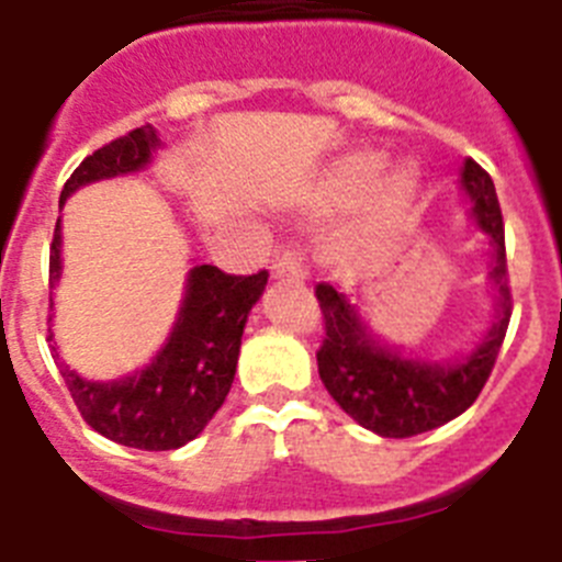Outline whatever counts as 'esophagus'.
I'll return each instance as SVG.
<instances>
[{"label": "esophagus", "mask_w": 562, "mask_h": 562, "mask_svg": "<svg viewBox=\"0 0 562 562\" xmlns=\"http://www.w3.org/2000/svg\"><path fill=\"white\" fill-rule=\"evenodd\" d=\"M272 278H284V281H297V284H304L306 281L304 252L284 250L281 256H276V265H272Z\"/></svg>", "instance_id": "esophagus-1"}]
</instances>
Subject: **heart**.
Instances as JSON below:
<instances>
[{
    "label": "heart",
    "instance_id": "heart-1",
    "mask_svg": "<svg viewBox=\"0 0 562 562\" xmlns=\"http://www.w3.org/2000/svg\"><path fill=\"white\" fill-rule=\"evenodd\" d=\"M385 168V154L376 148H355L331 162L326 171L324 193L337 207L355 205L362 196L360 220L346 238L351 258H369L389 247L394 238L408 231L419 205V173L408 162Z\"/></svg>",
    "mask_w": 562,
    "mask_h": 562
}]
</instances>
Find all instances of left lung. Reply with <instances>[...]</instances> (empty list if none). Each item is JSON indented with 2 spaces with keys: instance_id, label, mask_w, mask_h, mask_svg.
I'll return each instance as SVG.
<instances>
[{
  "instance_id": "1",
  "label": "left lung",
  "mask_w": 562,
  "mask_h": 562,
  "mask_svg": "<svg viewBox=\"0 0 562 562\" xmlns=\"http://www.w3.org/2000/svg\"><path fill=\"white\" fill-rule=\"evenodd\" d=\"M459 191L467 216L486 245V281L493 284V321L467 351L422 357L376 335L362 310L360 292L317 284L315 295L326 321L317 374L331 400L357 425L385 439L425 434L464 414L484 389L504 342L513 295L506 278L504 220L490 173L473 160L461 162Z\"/></svg>"
}]
</instances>
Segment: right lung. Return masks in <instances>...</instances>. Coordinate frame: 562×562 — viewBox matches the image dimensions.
<instances>
[{
	"label": "right lung",
	"mask_w": 562,
	"mask_h": 562,
	"mask_svg": "<svg viewBox=\"0 0 562 562\" xmlns=\"http://www.w3.org/2000/svg\"><path fill=\"white\" fill-rule=\"evenodd\" d=\"M160 148L162 140L154 126L134 128L126 137L98 148L72 171L58 205L64 207L72 193L92 182L146 171ZM61 272L58 220L49 247V286L61 281ZM265 286L267 270L256 276H225L220 267L191 261L180 310L166 342L143 369L117 380H87L69 369L49 329L58 371L89 428L137 450H177L196 439L231 391L247 315Z\"/></svg>",
	"instance_id": "obj_1"
}]
</instances>
